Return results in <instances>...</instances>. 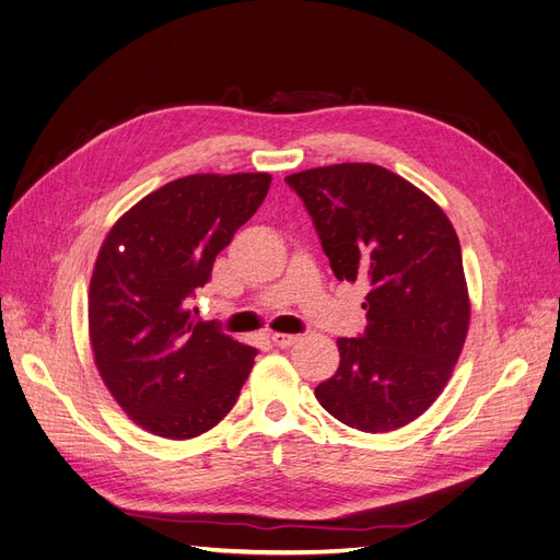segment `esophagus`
Instances as JSON below:
<instances>
[{"mask_svg":"<svg viewBox=\"0 0 560 560\" xmlns=\"http://www.w3.org/2000/svg\"><path fill=\"white\" fill-rule=\"evenodd\" d=\"M270 341H273L278 348H290L299 341V336H294V334H270Z\"/></svg>","mask_w":560,"mask_h":560,"instance_id":"obj_1","label":"esophagus"}]
</instances>
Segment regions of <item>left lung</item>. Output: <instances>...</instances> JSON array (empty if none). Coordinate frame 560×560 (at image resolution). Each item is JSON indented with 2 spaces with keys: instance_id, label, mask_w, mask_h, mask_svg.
Instances as JSON below:
<instances>
[{
  "instance_id": "8db88e82",
  "label": "left lung",
  "mask_w": 560,
  "mask_h": 560,
  "mask_svg": "<svg viewBox=\"0 0 560 560\" xmlns=\"http://www.w3.org/2000/svg\"><path fill=\"white\" fill-rule=\"evenodd\" d=\"M306 206L338 280L369 284V325L338 338L341 364L315 387L336 420L389 432L425 413L448 383L469 327L463 252L444 210L374 163L284 177Z\"/></svg>"
}]
</instances>
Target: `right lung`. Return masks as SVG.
Returning <instances> with one entry per match:
<instances>
[{
  "mask_svg": "<svg viewBox=\"0 0 560 560\" xmlns=\"http://www.w3.org/2000/svg\"><path fill=\"white\" fill-rule=\"evenodd\" d=\"M268 186L266 173L167 182L118 219L100 247L89 294L95 366L151 434L198 436L241 395L257 350L202 322L191 299Z\"/></svg>",
  "mask_w": 560,
  "mask_h": 560,
  "instance_id": "right-lung-1",
  "label": "right lung"
}]
</instances>
